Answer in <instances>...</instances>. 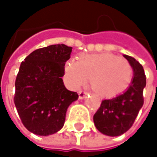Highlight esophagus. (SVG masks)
<instances>
[{
  "instance_id": "34e87169",
  "label": "esophagus",
  "mask_w": 157,
  "mask_h": 157,
  "mask_svg": "<svg viewBox=\"0 0 157 157\" xmlns=\"http://www.w3.org/2000/svg\"><path fill=\"white\" fill-rule=\"evenodd\" d=\"M79 99H83L86 95H87V93L84 92V91H80L79 92Z\"/></svg>"
}]
</instances>
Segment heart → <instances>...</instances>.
Instances as JSON below:
<instances>
[{
	"label": "heart",
	"mask_w": 157,
	"mask_h": 157,
	"mask_svg": "<svg viewBox=\"0 0 157 157\" xmlns=\"http://www.w3.org/2000/svg\"><path fill=\"white\" fill-rule=\"evenodd\" d=\"M133 75L130 63L109 52L83 54L78 61L70 59L64 66V80L74 89L90 78L93 90L99 95H115L127 88Z\"/></svg>",
	"instance_id": "b5f03b06"
}]
</instances>
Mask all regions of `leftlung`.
Here are the masks:
<instances>
[{
	"mask_svg": "<svg viewBox=\"0 0 157 157\" xmlns=\"http://www.w3.org/2000/svg\"><path fill=\"white\" fill-rule=\"evenodd\" d=\"M124 57L130 63L134 72L129 87L116 97L103 100L94 115L97 130L109 136H118L128 131L144 105L143 92L146 84L144 68L135 58L126 54Z\"/></svg>",
	"mask_w": 157,
	"mask_h": 157,
	"instance_id": "8db88e82",
	"label": "left lung"
}]
</instances>
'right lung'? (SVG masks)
Segmentation results:
<instances>
[{"label":"right lung","instance_id":"add662e5","mask_svg":"<svg viewBox=\"0 0 157 157\" xmlns=\"http://www.w3.org/2000/svg\"><path fill=\"white\" fill-rule=\"evenodd\" d=\"M72 49L65 44L40 48L21 63L13 101L21 123L34 135L47 136L61 130L67 108L78 99L62 79Z\"/></svg>","mask_w":157,"mask_h":157}]
</instances>
